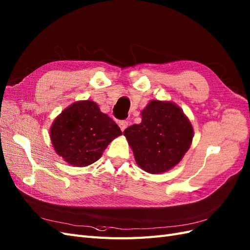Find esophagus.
<instances>
[{"instance_id": "obj_1", "label": "esophagus", "mask_w": 250, "mask_h": 250, "mask_svg": "<svg viewBox=\"0 0 250 250\" xmlns=\"http://www.w3.org/2000/svg\"><path fill=\"white\" fill-rule=\"evenodd\" d=\"M118 125L120 127V130L124 132L127 127V125H129V124H127V121H125V120H121V121H119V123H118Z\"/></svg>"}]
</instances>
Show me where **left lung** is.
Masks as SVG:
<instances>
[{
    "instance_id": "left-lung-1",
    "label": "left lung",
    "mask_w": 250,
    "mask_h": 250,
    "mask_svg": "<svg viewBox=\"0 0 250 250\" xmlns=\"http://www.w3.org/2000/svg\"><path fill=\"white\" fill-rule=\"evenodd\" d=\"M142 121L124 131L137 165L151 174L174 167L188 152L194 130L183 111L172 102L151 101Z\"/></svg>"
}]
</instances>
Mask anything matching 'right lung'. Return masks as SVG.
Masks as SVG:
<instances>
[{
	"instance_id": "right-lung-1",
	"label": "right lung",
	"mask_w": 250,
	"mask_h": 250,
	"mask_svg": "<svg viewBox=\"0 0 250 250\" xmlns=\"http://www.w3.org/2000/svg\"><path fill=\"white\" fill-rule=\"evenodd\" d=\"M120 127L92 101L69 105L55 118L50 138L55 152L69 165L87 167L97 161Z\"/></svg>"
}]
</instances>
